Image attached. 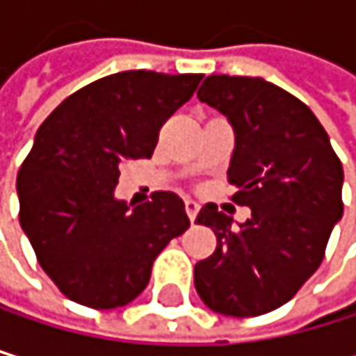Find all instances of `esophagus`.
<instances>
[{"mask_svg": "<svg viewBox=\"0 0 356 356\" xmlns=\"http://www.w3.org/2000/svg\"><path fill=\"white\" fill-rule=\"evenodd\" d=\"M198 209H200V204H198L194 198H186V213H188V218H190L192 222H194V218H196Z\"/></svg>", "mask_w": 356, "mask_h": 356, "instance_id": "1", "label": "esophagus"}]
</instances>
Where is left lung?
Masks as SVG:
<instances>
[{
	"label": "left lung",
	"mask_w": 356,
	"mask_h": 356,
	"mask_svg": "<svg viewBox=\"0 0 356 356\" xmlns=\"http://www.w3.org/2000/svg\"><path fill=\"white\" fill-rule=\"evenodd\" d=\"M196 95L235 132L228 184L252 218L235 226L213 202L198 211L196 224L216 232L218 248L196 263L194 286L218 314L261 316L289 303L321 267L344 213V170L316 115L282 87L211 74Z\"/></svg>",
	"instance_id": "obj_1"
}]
</instances>
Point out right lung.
Masks as SVG:
<instances>
[{"label": "right lung", "instance_id": "obj_1", "mask_svg": "<svg viewBox=\"0 0 356 356\" xmlns=\"http://www.w3.org/2000/svg\"><path fill=\"white\" fill-rule=\"evenodd\" d=\"M202 74L130 70L65 98L40 126L17 194L21 228L40 267L81 305L113 309L136 299L158 254L190 226L172 192L119 200V166L152 158L164 121L192 98Z\"/></svg>", "mask_w": 356, "mask_h": 356}]
</instances>
